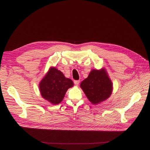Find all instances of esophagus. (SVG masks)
<instances>
[{
  "instance_id": "1",
  "label": "esophagus",
  "mask_w": 150,
  "mask_h": 150,
  "mask_svg": "<svg viewBox=\"0 0 150 150\" xmlns=\"http://www.w3.org/2000/svg\"><path fill=\"white\" fill-rule=\"evenodd\" d=\"M79 83H80V80H75L74 81V84L76 86H78V84H79Z\"/></svg>"
}]
</instances>
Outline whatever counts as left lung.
Wrapping results in <instances>:
<instances>
[{
	"mask_svg": "<svg viewBox=\"0 0 150 150\" xmlns=\"http://www.w3.org/2000/svg\"><path fill=\"white\" fill-rule=\"evenodd\" d=\"M80 87L93 105L108 99L112 92V81L105 69L92 70L88 78L81 83Z\"/></svg>",
	"mask_w": 150,
	"mask_h": 150,
	"instance_id": "8db88e82",
	"label": "left lung"
}]
</instances>
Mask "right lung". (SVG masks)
<instances>
[{"label":"right lung","mask_w":150,"mask_h":150,"mask_svg":"<svg viewBox=\"0 0 150 150\" xmlns=\"http://www.w3.org/2000/svg\"><path fill=\"white\" fill-rule=\"evenodd\" d=\"M42 97L55 105L60 103L69 88L74 86L73 81L66 78L60 70L50 68L39 84Z\"/></svg>","instance_id":"obj_1"}]
</instances>
